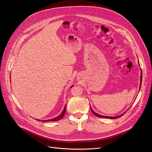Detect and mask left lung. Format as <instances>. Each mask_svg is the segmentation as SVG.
<instances>
[{"label":"left lung","instance_id":"left-lung-1","mask_svg":"<svg viewBox=\"0 0 152 152\" xmlns=\"http://www.w3.org/2000/svg\"><path fill=\"white\" fill-rule=\"evenodd\" d=\"M142 73L141 72V77H140V87H141V85H142ZM91 111L92 113H93L95 115H96L97 117H101V118H112V119H114V118H118L120 117L121 116H122L124 114L119 115V116H117V117H109V116H104V115H99V114H96V113H94V112L92 110V109H91Z\"/></svg>","mask_w":152,"mask_h":152}]
</instances>
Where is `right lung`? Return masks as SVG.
Masks as SVG:
<instances>
[{
    "label": "right lung",
    "mask_w": 152,
    "mask_h": 152,
    "mask_svg": "<svg viewBox=\"0 0 152 152\" xmlns=\"http://www.w3.org/2000/svg\"><path fill=\"white\" fill-rule=\"evenodd\" d=\"M72 86H71V88H72ZM65 112H66V106L64 107V108L63 112H62L61 114L60 115H58V117H55V118H51V119H50V120L42 121H43V122H50V121H54V122H55V121H57L60 120V119H61V118L63 117V116H64V114H65ZM37 121H39V120H37Z\"/></svg>",
    "instance_id": "obj_1"
}]
</instances>
